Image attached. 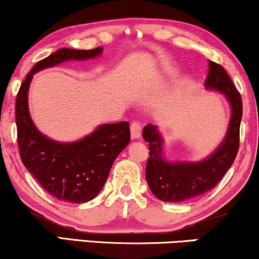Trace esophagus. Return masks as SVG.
<instances>
[{"mask_svg":"<svg viewBox=\"0 0 259 259\" xmlns=\"http://www.w3.org/2000/svg\"><path fill=\"white\" fill-rule=\"evenodd\" d=\"M141 130H143V127H141V123L138 120L132 121V123H131V138L132 139H139L141 137Z\"/></svg>","mask_w":259,"mask_h":259,"instance_id":"1","label":"esophagus"}]
</instances>
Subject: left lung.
Masks as SVG:
<instances>
[{
  "mask_svg": "<svg viewBox=\"0 0 259 259\" xmlns=\"http://www.w3.org/2000/svg\"><path fill=\"white\" fill-rule=\"evenodd\" d=\"M205 86L221 91L232 108L228 133L221 146L206 160L191 162H167L162 159V139L154 125H146L143 137L148 143L150 157L146 164V180L158 199L180 203L208 192L223 179L231 167L239 148V127L243 115V102L239 92L224 67L208 61Z\"/></svg>",
  "mask_w": 259,
  "mask_h": 259,
  "instance_id": "8db88e82",
  "label": "left lung"
}]
</instances>
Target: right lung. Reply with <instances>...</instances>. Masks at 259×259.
Listing matches in <instances>:
<instances>
[{"mask_svg": "<svg viewBox=\"0 0 259 259\" xmlns=\"http://www.w3.org/2000/svg\"><path fill=\"white\" fill-rule=\"evenodd\" d=\"M101 52L102 47L90 51L59 49L33 67L16 97L17 144L21 160L48 193L68 203H86L98 196L115 158L130 143V123H106L76 143H56L38 132L31 121L28 111V90L34 73L38 70L67 60L95 58Z\"/></svg>", "mask_w": 259, "mask_h": 259, "instance_id": "obj_1", "label": "right lung"}]
</instances>
